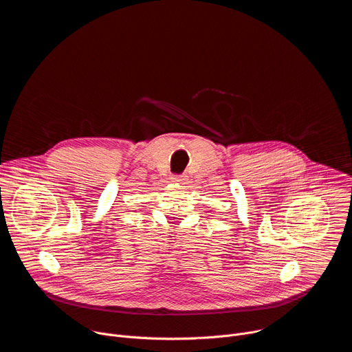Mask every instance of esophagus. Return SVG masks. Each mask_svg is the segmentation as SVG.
<instances>
[{"label":"esophagus","instance_id":"1","mask_svg":"<svg viewBox=\"0 0 352 352\" xmlns=\"http://www.w3.org/2000/svg\"><path fill=\"white\" fill-rule=\"evenodd\" d=\"M185 175H173L171 177V181L174 182V184H184L185 182Z\"/></svg>","mask_w":352,"mask_h":352}]
</instances>
